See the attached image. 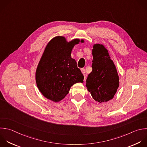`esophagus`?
Wrapping results in <instances>:
<instances>
[{"label":"esophagus","mask_w":147,"mask_h":147,"mask_svg":"<svg viewBox=\"0 0 147 147\" xmlns=\"http://www.w3.org/2000/svg\"><path fill=\"white\" fill-rule=\"evenodd\" d=\"M81 71H82V72L83 73V75H84V79H86V77H87V73H86L85 69H84V68H82V69H81Z\"/></svg>","instance_id":"1"}]
</instances>
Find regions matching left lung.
<instances>
[{"label": "left lung", "instance_id": "8db88e82", "mask_svg": "<svg viewBox=\"0 0 147 147\" xmlns=\"http://www.w3.org/2000/svg\"><path fill=\"white\" fill-rule=\"evenodd\" d=\"M92 56V71L88 75L86 86L93 99L101 103L113 98L119 86V77L103 45H94Z\"/></svg>", "mask_w": 147, "mask_h": 147}]
</instances>
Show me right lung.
<instances>
[{
	"label": "right lung",
	"mask_w": 147,
	"mask_h": 147,
	"mask_svg": "<svg viewBox=\"0 0 147 147\" xmlns=\"http://www.w3.org/2000/svg\"><path fill=\"white\" fill-rule=\"evenodd\" d=\"M79 42L75 39L67 42L63 37H55L48 44L39 62L36 73L37 87L45 97L53 102L62 100L75 83L83 82L84 76L71 56Z\"/></svg>",
	"instance_id": "right-lung-1"
}]
</instances>
